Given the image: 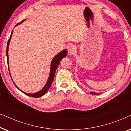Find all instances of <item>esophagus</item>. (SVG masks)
<instances>
[{
    "mask_svg": "<svg viewBox=\"0 0 131 131\" xmlns=\"http://www.w3.org/2000/svg\"><path fill=\"white\" fill-rule=\"evenodd\" d=\"M76 52V48L74 45H70L68 47V54L69 55H72Z\"/></svg>",
    "mask_w": 131,
    "mask_h": 131,
    "instance_id": "1",
    "label": "esophagus"
}]
</instances>
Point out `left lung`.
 I'll list each match as a JSON object with an SVG mask.
<instances>
[{
  "label": "left lung",
  "mask_w": 131,
  "mask_h": 131,
  "mask_svg": "<svg viewBox=\"0 0 131 131\" xmlns=\"http://www.w3.org/2000/svg\"><path fill=\"white\" fill-rule=\"evenodd\" d=\"M91 94H98V93H95V92H91Z\"/></svg>",
  "instance_id": "1"
}]
</instances>
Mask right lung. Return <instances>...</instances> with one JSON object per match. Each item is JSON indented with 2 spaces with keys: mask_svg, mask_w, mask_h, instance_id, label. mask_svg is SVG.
<instances>
[{
  "mask_svg": "<svg viewBox=\"0 0 131 131\" xmlns=\"http://www.w3.org/2000/svg\"><path fill=\"white\" fill-rule=\"evenodd\" d=\"M24 21V20H23L22 21H21V22L18 23V24L16 25V26H17V25L21 24V23H23ZM12 33H13V30L12 31L11 35H10V36L9 39V40H8V44H7L6 56H7V62H8L9 44L10 40V39H11ZM67 50L65 49V50H63V51H62L60 53H59L58 55H57L56 56H55L54 58H53V59L52 60V62H51V71H50L49 77V78H48V80L47 81V83H46V85L45 86V87L42 89V90H41L40 91H39V92H38L35 93V94H27V93L24 92H23V91H22V92L24 93V94L27 95H28L29 96H31V97H35V98L40 97V96H42L43 95L45 94L46 92H47L48 90H49V88H50V86H51L52 83L53 78H54L55 71H56V70L57 69V67H58L59 64H60V61L61 60L62 58H64V57H65L66 55H67ZM8 67H9L8 63Z\"/></svg>",
  "mask_w": 131,
  "mask_h": 131,
  "instance_id": "1",
  "label": "right lung"
}]
</instances>
